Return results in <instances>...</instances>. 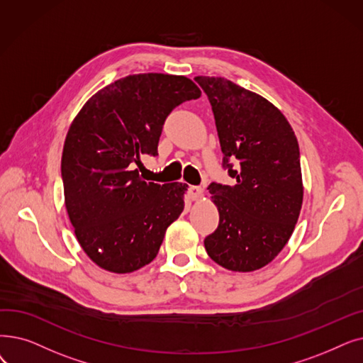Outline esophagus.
I'll return each mask as SVG.
<instances>
[{
    "label": "esophagus",
    "instance_id": "34e87169",
    "mask_svg": "<svg viewBox=\"0 0 363 363\" xmlns=\"http://www.w3.org/2000/svg\"><path fill=\"white\" fill-rule=\"evenodd\" d=\"M188 194H190V197L193 200H199L201 196H203V188L201 186H190L188 188Z\"/></svg>",
    "mask_w": 363,
    "mask_h": 363
}]
</instances>
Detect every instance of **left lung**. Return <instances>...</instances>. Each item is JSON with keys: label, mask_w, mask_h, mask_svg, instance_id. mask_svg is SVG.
Instances as JSON below:
<instances>
[{"label": "left lung", "mask_w": 363, "mask_h": 363, "mask_svg": "<svg viewBox=\"0 0 363 363\" xmlns=\"http://www.w3.org/2000/svg\"><path fill=\"white\" fill-rule=\"evenodd\" d=\"M208 94L234 185L212 182L218 228L204 239L208 255L231 272L272 262L294 233L303 204L299 147L291 124L259 94L223 77H196Z\"/></svg>", "instance_id": "8db88e82"}]
</instances>
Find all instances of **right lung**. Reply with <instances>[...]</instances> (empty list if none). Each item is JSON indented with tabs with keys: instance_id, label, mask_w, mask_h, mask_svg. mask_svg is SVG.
Returning <instances> with one entry per match:
<instances>
[{
	"instance_id": "1",
	"label": "right lung",
	"mask_w": 363,
	"mask_h": 363,
	"mask_svg": "<svg viewBox=\"0 0 363 363\" xmlns=\"http://www.w3.org/2000/svg\"><path fill=\"white\" fill-rule=\"evenodd\" d=\"M200 94L182 75L136 74L94 93L74 118L60 164L65 206L78 243L101 269L123 274L150 264L184 211L185 184L147 182L135 166L159 154L173 108Z\"/></svg>"
}]
</instances>
